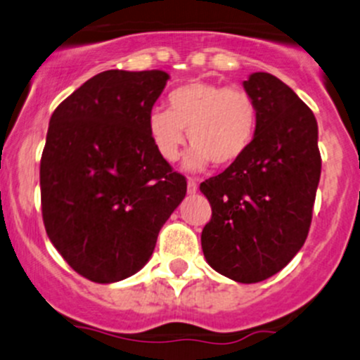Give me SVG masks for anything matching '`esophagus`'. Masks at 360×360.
<instances>
[{
    "label": "esophagus",
    "instance_id": "esophagus-1",
    "mask_svg": "<svg viewBox=\"0 0 360 360\" xmlns=\"http://www.w3.org/2000/svg\"><path fill=\"white\" fill-rule=\"evenodd\" d=\"M197 187H199V185H197V180L192 179V176H191V179L187 180V192L188 193H195Z\"/></svg>",
    "mask_w": 360,
    "mask_h": 360
}]
</instances>
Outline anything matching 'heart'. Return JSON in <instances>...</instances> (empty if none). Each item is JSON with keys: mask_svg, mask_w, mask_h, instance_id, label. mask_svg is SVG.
I'll return each mask as SVG.
<instances>
[{"mask_svg": "<svg viewBox=\"0 0 360 360\" xmlns=\"http://www.w3.org/2000/svg\"><path fill=\"white\" fill-rule=\"evenodd\" d=\"M258 108L241 86L191 82L168 95V110L153 108L148 132L161 158L175 161L187 139L192 144L185 167L200 169L211 161L226 168L240 161L257 132Z\"/></svg>", "mask_w": 360, "mask_h": 360, "instance_id": "obj_1", "label": "heart"}]
</instances>
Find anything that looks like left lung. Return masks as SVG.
Wrapping results in <instances>:
<instances>
[{"label": "left lung", "instance_id": "left-lung-1", "mask_svg": "<svg viewBox=\"0 0 360 360\" xmlns=\"http://www.w3.org/2000/svg\"><path fill=\"white\" fill-rule=\"evenodd\" d=\"M243 88L257 103V132L243 158L200 184L212 207L200 241L216 272L253 284L284 269L304 245L321 156L316 119L288 84L253 72Z\"/></svg>", "mask_w": 360, "mask_h": 360}]
</instances>
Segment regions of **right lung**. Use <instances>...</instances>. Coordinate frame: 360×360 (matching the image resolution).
<instances>
[{"label": "right lung", "mask_w": 360, "mask_h": 360, "mask_svg": "<svg viewBox=\"0 0 360 360\" xmlns=\"http://www.w3.org/2000/svg\"><path fill=\"white\" fill-rule=\"evenodd\" d=\"M168 72L110 70L93 76L51 117L40 160L44 226L72 270L112 284L146 265L187 180L148 132Z\"/></svg>", "instance_id": "add662e5"}]
</instances>
